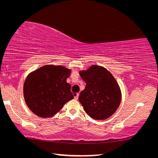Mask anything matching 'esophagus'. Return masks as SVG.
I'll list each match as a JSON object with an SVG mask.
<instances>
[{
	"instance_id": "obj_1",
	"label": "esophagus",
	"mask_w": 158,
	"mask_h": 158,
	"mask_svg": "<svg viewBox=\"0 0 158 158\" xmlns=\"http://www.w3.org/2000/svg\"><path fill=\"white\" fill-rule=\"evenodd\" d=\"M78 97H79V94H77L74 95V99H75L76 100H77V99H78Z\"/></svg>"
}]
</instances>
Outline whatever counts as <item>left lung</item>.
<instances>
[{
  "label": "left lung",
  "mask_w": 158,
  "mask_h": 158,
  "mask_svg": "<svg viewBox=\"0 0 158 158\" xmlns=\"http://www.w3.org/2000/svg\"><path fill=\"white\" fill-rule=\"evenodd\" d=\"M86 83L79 95V102L88 115L95 120H105L117 111L121 101L120 87L106 68L92 65L79 72Z\"/></svg>",
  "instance_id": "1"
}]
</instances>
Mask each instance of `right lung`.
Returning <instances> with one entry per match:
<instances>
[{
    "label": "right lung",
    "mask_w": 158,
    "mask_h": 158,
    "mask_svg": "<svg viewBox=\"0 0 158 158\" xmlns=\"http://www.w3.org/2000/svg\"><path fill=\"white\" fill-rule=\"evenodd\" d=\"M71 70L63 66L45 65L27 76L23 97L27 107L38 117H51L74 98L66 82Z\"/></svg>",
    "instance_id": "add662e5"
}]
</instances>
